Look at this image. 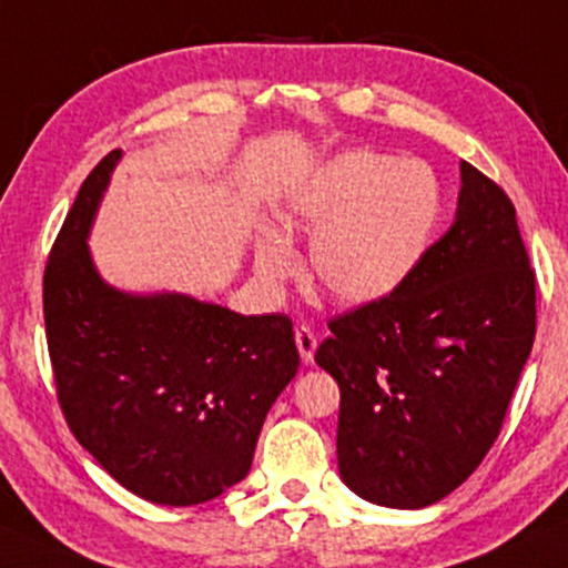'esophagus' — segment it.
Instances as JSON below:
<instances>
[{"instance_id":"obj_1","label":"esophagus","mask_w":568,"mask_h":568,"mask_svg":"<svg viewBox=\"0 0 568 568\" xmlns=\"http://www.w3.org/2000/svg\"><path fill=\"white\" fill-rule=\"evenodd\" d=\"M296 346H298V354H302L304 365H312L314 352H317V336H314V331H310L306 325L298 327V331H296Z\"/></svg>"}]
</instances>
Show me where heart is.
I'll return each mask as SVG.
<instances>
[{
  "instance_id": "obj_1",
  "label": "heart",
  "mask_w": 568,
  "mask_h": 568,
  "mask_svg": "<svg viewBox=\"0 0 568 568\" xmlns=\"http://www.w3.org/2000/svg\"><path fill=\"white\" fill-rule=\"evenodd\" d=\"M288 222L314 232L312 275L333 298L373 304L420 272L439 237L447 195L432 163L381 150H346L312 169L288 195ZM258 272L283 280L293 270L288 237L264 230Z\"/></svg>"
}]
</instances>
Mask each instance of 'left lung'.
I'll use <instances>...</instances> for the list:
<instances>
[{
	"mask_svg": "<svg viewBox=\"0 0 568 568\" xmlns=\"http://www.w3.org/2000/svg\"><path fill=\"white\" fill-rule=\"evenodd\" d=\"M455 222L402 291L333 317L338 470L386 508H426L479 468L537 327L535 270L500 184L460 163Z\"/></svg>",
	"mask_w": 568,
	"mask_h": 568,
	"instance_id": "8db88e82",
	"label": "left lung"
}]
</instances>
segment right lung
Instances as JSON below:
<instances>
[{
	"instance_id": "right-lung-1",
	"label": "right lung",
	"mask_w": 568,
	"mask_h": 568,
	"mask_svg": "<svg viewBox=\"0 0 568 568\" xmlns=\"http://www.w3.org/2000/svg\"><path fill=\"white\" fill-rule=\"evenodd\" d=\"M121 159L89 172L44 270L58 402L81 447L136 497L214 500L251 470L262 423L298 371L285 314H245L182 293L115 291L89 230Z\"/></svg>"
}]
</instances>
